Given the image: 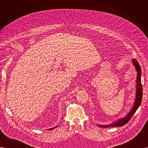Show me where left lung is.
<instances>
[{
    "instance_id": "8db88e82",
    "label": "left lung",
    "mask_w": 148,
    "mask_h": 148,
    "mask_svg": "<svg viewBox=\"0 0 148 148\" xmlns=\"http://www.w3.org/2000/svg\"><path fill=\"white\" fill-rule=\"evenodd\" d=\"M133 64L136 66V69L137 71V92H136V98L134 102V105L133 107L132 108L130 112L125 116V118H122L121 119H119L116 122H115L113 123L110 124V125H99L100 127L103 128H108V127H122L124 125H125L127 123L129 122V121L131 119L132 116L135 113L137 108L142 103V99L143 97V88H142V85L141 83V75H142V71L140 66L138 62L135 59L133 60Z\"/></svg>"
}]
</instances>
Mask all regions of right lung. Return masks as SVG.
<instances>
[{"mask_svg":"<svg viewBox=\"0 0 148 148\" xmlns=\"http://www.w3.org/2000/svg\"><path fill=\"white\" fill-rule=\"evenodd\" d=\"M57 127H54V128H50V129H49V130H53L54 128H56Z\"/></svg>","mask_w":148,"mask_h":148,"instance_id":"1","label":"right lung"}]
</instances>
